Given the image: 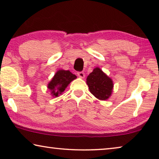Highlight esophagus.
I'll return each instance as SVG.
<instances>
[{
  "label": "esophagus",
  "mask_w": 159,
  "mask_h": 159,
  "mask_svg": "<svg viewBox=\"0 0 159 159\" xmlns=\"http://www.w3.org/2000/svg\"><path fill=\"white\" fill-rule=\"evenodd\" d=\"M77 75L79 76L80 78H81V79H83V78L85 77V73L83 71H79L77 73Z\"/></svg>",
  "instance_id": "34e87169"
}]
</instances>
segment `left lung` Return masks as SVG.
I'll use <instances>...</instances> for the list:
<instances>
[{
    "label": "left lung",
    "mask_w": 159,
    "mask_h": 159,
    "mask_svg": "<svg viewBox=\"0 0 159 159\" xmlns=\"http://www.w3.org/2000/svg\"><path fill=\"white\" fill-rule=\"evenodd\" d=\"M87 84L90 93L100 100H106L111 96L114 86L111 79L98 67L88 76Z\"/></svg>",
    "instance_id": "8db88e82"
}]
</instances>
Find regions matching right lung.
Returning a JSON list of instances; mask_svg holds the SVG:
<instances>
[{"mask_svg":"<svg viewBox=\"0 0 159 159\" xmlns=\"http://www.w3.org/2000/svg\"><path fill=\"white\" fill-rule=\"evenodd\" d=\"M76 79V76L69 70H59L49 83L48 88L51 90L53 96L57 97L65 90L70 82Z\"/></svg>","mask_w":159,"mask_h":159,"instance_id":"obj_1","label":"right lung"}]
</instances>
